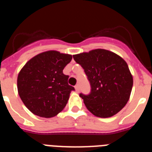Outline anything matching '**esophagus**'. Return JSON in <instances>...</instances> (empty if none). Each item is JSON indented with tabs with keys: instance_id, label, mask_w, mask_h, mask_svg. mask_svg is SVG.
Segmentation results:
<instances>
[{
	"instance_id": "obj_1",
	"label": "esophagus",
	"mask_w": 152,
	"mask_h": 152,
	"mask_svg": "<svg viewBox=\"0 0 152 152\" xmlns=\"http://www.w3.org/2000/svg\"><path fill=\"white\" fill-rule=\"evenodd\" d=\"M75 91H76V92H79V90H80V88H79V85H75Z\"/></svg>"
}]
</instances>
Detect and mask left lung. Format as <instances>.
I'll return each mask as SVG.
<instances>
[{
    "instance_id": "obj_1",
    "label": "left lung",
    "mask_w": 152,
    "mask_h": 152,
    "mask_svg": "<svg viewBox=\"0 0 152 152\" xmlns=\"http://www.w3.org/2000/svg\"><path fill=\"white\" fill-rule=\"evenodd\" d=\"M88 76L91 92L80 94L91 113L99 118H110L122 109L129 100L133 77L126 61L104 49L73 55Z\"/></svg>"
}]
</instances>
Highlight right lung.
I'll return each mask as SVG.
<instances>
[{
    "label": "right lung",
    "mask_w": 152,
    "mask_h": 152,
    "mask_svg": "<svg viewBox=\"0 0 152 152\" xmlns=\"http://www.w3.org/2000/svg\"><path fill=\"white\" fill-rule=\"evenodd\" d=\"M72 59L71 54L48 50L25 64L18 76L20 99L34 115L52 118L64 108L75 88L63 70Z\"/></svg>",
    "instance_id": "1"
}]
</instances>
